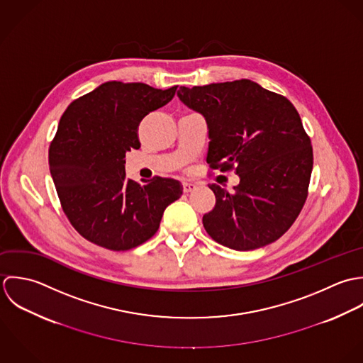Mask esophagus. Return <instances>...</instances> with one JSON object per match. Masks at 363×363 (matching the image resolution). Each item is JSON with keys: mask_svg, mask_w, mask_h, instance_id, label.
Masks as SVG:
<instances>
[{"mask_svg": "<svg viewBox=\"0 0 363 363\" xmlns=\"http://www.w3.org/2000/svg\"><path fill=\"white\" fill-rule=\"evenodd\" d=\"M182 186H184V192H186V194L196 189V185H195V184H191V182H184Z\"/></svg>", "mask_w": 363, "mask_h": 363, "instance_id": "obj_1", "label": "esophagus"}]
</instances>
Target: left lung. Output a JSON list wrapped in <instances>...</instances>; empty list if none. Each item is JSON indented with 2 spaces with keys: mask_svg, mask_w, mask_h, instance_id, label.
<instances>
[{
  "mask_svg": "<svg viewBox=\"0 0 363 363\" xmlns=\"http://www.w3.org/2000/svg\"><path fill=\"white\" fill-rule=\"evenodd\" d=\"M179 101L208 125L206 161L240 182L233 192L209 185L216 205L203 216L208 234L235 251L265 247L298 216L313 169V148L289 99L251 79L179 86Z\"/></svg>",
  "mask_w": 363,
  "mask_h": 363,
  "instance_id": "obj_1",
  "label": "left lung"
}]
</instances>
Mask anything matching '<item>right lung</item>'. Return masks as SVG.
<instances>
[{
  "mask_svg": "<svg viewBox=\"0 0 363 363\" xmlns=\"http://www.w3.org/2000/svg\"><path fill=\"white\" fill-rule=\"evenodd\" d=\"M177 86L109 81L70 104L49 150L63 211L88 241L128 251L151 238L164 211L182 195L177 179L139 184L126 177V152L139 148V123L167 105Z\"/></svg>",
  "mask_w": 363,
  "mask_h": 363,
  "instance_id": "obj_1",
  "label": "right lung"
}]
</instances>
